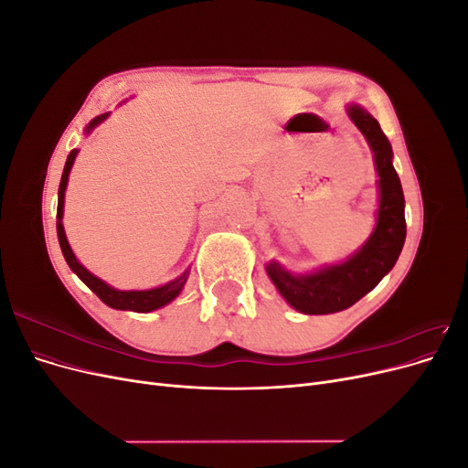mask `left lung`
<instances>
[{
    "instance_id": "obj_1",
    "label": "left lung",
    "mask_w": 468,
    "mask_h": 468,
    "mask_svg": "<svg viewBox=\"0 0 468 468\" xmlns=\"http://www.w3.org/2000/svg\"><path fill=\"white\" fill-rule=\"evenodd\" d=\"M349 117L375 154L380 187L377 229L356 256L344 263L324 267L313 275L294 277L275 261L267 265V273L279 292L304 314H332L356 304L394 267L406 239L404 193L392 165L388 138L380 131L377 119L365 109L351 105Z\"/></svg>"
}]
</instances>
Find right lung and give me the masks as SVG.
<instances>
[{"mask_svg": "<svg viewBox=\"0 0 468 468\" xmlns=\"http://www.w3.org/2000/svg\"><path fill=\"white\" fill-rule=\"evenodd\" d=\"M109 112L105 115H99L95 117L90 126H88V133L97 126L101 121L107 119ZM76 154L78 150H72L68 155L66 165H64V174L60 179V187H58V210H56V232H58V242L64 253V260L69 265V269L86 282V285L101 299L107 306L111 308H117V310H133V313H152V310L160 308L167 303H172L176 296L181 292L183 285H186V281L189 277V271L183 273L181 277L169 281L167 285L158 287V289H150V291H115L112 287H109L107 282H103L101 279H97L95 275H91L86 267H83L76 256L72 248H69L66 234H64V226H62V212H64V191L68 186V176H69V169H72V164L76 160Z\"/></svg>", "mask_w": 468, "mask_h": 468, "instance_id": "add662e5", "label": "right lung"}]
</instances>
